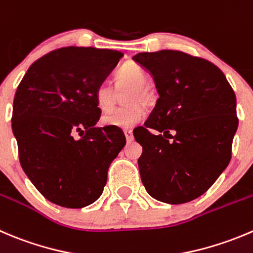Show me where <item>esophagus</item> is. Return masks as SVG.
Segmentation results:
<instances>
[{"mask_svg": "<svg viewBox=\"0 0 253 253\" xmlns=\"http://www.w3.org/2000/svg\"><path fill=\"white\" fill-rule=\"evenodd\" d=\"M125 136H126V141L127 142L133 141V133H132L131 129H126V131H125Z\"/></svg>", "mask_w": 253, "mask_h": 253, "instance_id": "1", "label": "esophagus"}]
</instances>
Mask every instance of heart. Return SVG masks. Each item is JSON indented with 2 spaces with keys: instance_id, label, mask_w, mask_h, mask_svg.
<instances>
[{
  "instance_id": "1",
  "label": "heart",
  "mask_w": 253,
  "mask_h": 253,
  "mask_svg": "<svg viewBox=\"0 0 253 253\" xmlns=\"http://www.w3.org/2000/svg\"><path fill=\"white\" fill-rule=\"evenodd\" d=\"M119 86H131L127 104L132 106L116 110L102 117V125L106 127H115L121 129H131L141 124L146 117L144 110L141 105H147L152 99L148 84V77L146 72L136 63H127L116 75ZM95 102L100 111L109 112L115 106L114 87L107 83H101L95 90Z\"/></svg>"
}]
</instances>
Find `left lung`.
Segmentation results:
<instances>
[{
    "mask_svg": "<svg viewBox=\"0 0 253 253\" xmlns=\"http://www.w3.org/2000/svg\"><path fill=\"white\" fill-rule=\"evenodd\" d=\"M132 59L152 75L159 95L146 127L134 136L142 146V183L159 202H192L230 163L239 126L234 90L216 65L183 51L138 53Z\"/></svg>",
    "mask_w": 253,
    "mask_h": 253,
    "instance_id": "obj_1",
    "label": "left lung"
}]
</instances>
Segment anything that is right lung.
<instances>
[{
  "mask_svg": "<svg viewBox=\"0 0 253 253\" xmlns=\"http://www.w3.org/2000/svg\"><path fill=\"white\" fill-rule=\"evenodd\" d=\"M121 56L109 49H56L34 61L17 87L12 131L19 162L54 204L78 209L96 202L126 144L120 128L96 126L101 111L94 96ZM78 131L83 137L75 140Z\"/></svg>",
  "mask_w": 253,
  "mask_h": 253,
  "instance_id": "add662e5",
  "label": "right lung"
}]
</instances>
